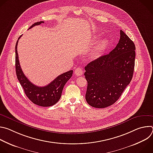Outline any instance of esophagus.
<instances>
[{"label": "esophagus", "mask_w": 153, "mask_h": 153, "mask_svg": "<svg viewBox=\"0 0 153 153\" xmlns=\"http://www.w3.org/2000/svg\"><path fill=\"white\" fill-rule=\"evenodd\" d=\"M74 74L77 76H80L83 74V70L81 68H77L74 71Z\"/></svg>", "instance_id": "obj_1"}]
</instances>
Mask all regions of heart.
Masks as SVG:
<instances>
[{
  "label": "heart",
  "instance_id": "b5f03b06",
  "mask_svg": "<svg viewBox=\"0 0 153 153\" xmlns=\"http://www.w3.org/2000/svg\"><path fill=\"white\" fill-rule=\"evenodd\" d=\"M109 45H110V41L107 38H104L100 40L97 43L94 51L91 53V58L93 59H98L99 57H100L102 53L106 50Z\"/></svg>",
  "mask_w": 153,
  "mask_h": 153
}]
</instances>
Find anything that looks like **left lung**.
Returning <instances> with one entry per match:
<instances>
[{
    "label": "left lung",
    "instance_id": "1",
    "mask_svg": "<svg viewBox=\"0 0 153 153\" xmlns=\"http://www.w3.org/2000/svg\"><path fill=\"white\" fill-rule=\"evenodd\" d=\"M120 34L114 50L85 67L88 82L85 99L93 107L103 108L114 104L132 79L136 47L122 30Z\"/></svg>",
    "mask_w": 153,
    "mask_h": 153
}]
</instances>
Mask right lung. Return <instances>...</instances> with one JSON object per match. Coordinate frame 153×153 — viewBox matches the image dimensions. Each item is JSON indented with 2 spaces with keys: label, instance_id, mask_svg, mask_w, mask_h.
<instances>
[{
  "label": "right lung",
  "instance_id": "1",
  "mask_svg": "<svg viewBox=\"0 0 153 153\" xmlns=\"http://www.w3.org/2000/svg\"><path fill=\"white\" fill-rule=\"evenodd\" d=\"M42 23H44V22H37L33 24L29 29L36 25H39ZM21 36L22 35L19 37L15 47L17 77L20 85L23 87L26 96L33 103L40 106H50L54 105L59 100L63 86L71 77L73 71L70 70L59 75L50 83L45 86L40 87L33 84L24 74L19 60L17 47L19 39Z\"/></svg>",
  "mask_w": 153,
  "mask_h": 153
}]
</instances>
